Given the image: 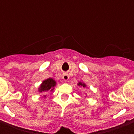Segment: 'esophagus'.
<instances>
[{
  "label": "esophagus",
  "mask_w": 134,
  "mask_h": 134,
  "mask_svg": "<svg viewBox=\"0 0 134 134\" xmlns=\"http://www.w3.org/2000/svg\"><path fill=\"white\" fill-rule=\"evenodd\" d=\"M62 79H63L64 81L68 80V79H69V75H68V74H67V73H64V74H63V75H62Z\"/></svg>",
  "instance_id": "1"
}]
</instances>
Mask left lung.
<instances>
[{
  "instance_id": "obj_1",
  "label": "left lung",
  "mask_w": 134,
  "mask_h": 134,
  "mask_svg": "<svg viewBox=\"0 0 134 134\" xmlns=\"http://www.w3.org/2000/svg\"><path fill=\"white\" fill-rule=\"evenodd\" d=\"M78 85H79V86H82V87H86V85H85V84H84V83H82V82H79V83H78Z\"/></svg>"
}]
</instances>
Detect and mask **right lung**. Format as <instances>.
Here are the masks:
<instances>
[{
  "mask_svg": "<svg viewBox=\"0 0 134 134\" xmlns=\"http://www.w3.org/2000/svg\"><path fill=\"white\" fill-rule=\"evenodd\" d=\"M56 85V82L52 78H49L47 80L43 81L42 85H40V87L39 88L40 92H51L54 90V87ZM45 97V95H44Z\"/></svg>",
  "mask_w": 134,
  "mask_h": 134,
  "instance_id": "right-lung-1",
  "label": "right lung"
}]
</instances>
